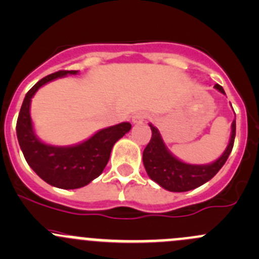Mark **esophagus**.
Masks as SVG:
<instances>
[{"instance_id":"1","label":"esophagus","mask_w":259,"mask_h":259,"mask_svg":"<svg viewBox=\"0 0 259 259\" xmlns=\"http://www.w3.org/2000/svg\"><path fill=\"white\" fill-rule=\"evenodd\" d=\"M144 119L145 116L143 114H135L134 116H133V122H134V124H138V122H142Z\"/></svg>"}]
</instances>
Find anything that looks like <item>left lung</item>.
<instances>
[{
  "instance_id": "1",
  "label": "left lung",
  "mask_w": 259,
  "mask_h": 259,
  "mask_svg": "<svg viewBox=\"0 0 259 259\" xmlns=\"http://www.w3.org/2000/svg\"><path fill=\"white\" fill-rule=\"evenodd\" d=\"M214 88L222 94H226L223 88L218 83H215ZM150 129L151 139L143 151V163L146 173L150 179L169 192H188L210 180L224 165L233 149L236 138V119L232 122L231 140L226 151L222 154L221 158L205 165H194L180 161L166 149L158 129L153 125H150Z\"/></svg>"
}]
</instances>
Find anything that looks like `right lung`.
Instances as JSON below:
<instances>
[{"instance_id":"obj_1","label":"right lung","mask_w":259,"mask_h":259,"mask_svg":"<svg viewBox=\"0 0 259 259\" xmlns=\"http://www.w3.org/2000/svg\"><path fill=\"white\" fill-rule=\"evenodd\" d=\"M75 74V70H61L36 82L23 99L16 124L18 144L28 165L41 179L61 189H77L98 178L108 164L115 143L132 129L130 122H120L74 146H54L38 140L30 115L31 99L49 81Z\"/></svg>"}]
</instances>
